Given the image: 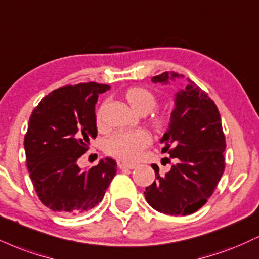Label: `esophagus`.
<instances>
[{
  "instance_id": "34e87169",
  "label": "esophagus",
  "mask_w": 259,
  "mask_h": 259,
  "mask_svg": "<svg viewBox=\"0 0 259 259\" xmlns=\"http://www.w3.org/2000/svg\"><path fill=\"white\" fill-rule=\"evenodd\" d=\"M118 166H119V169H135L136 166H138V164H133V163H125V161H119L118 163Z\"/></svg>"
}]
</instances>
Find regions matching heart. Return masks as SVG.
I'll list each match as a JSON object with an SVG mask.
<instances>
[{"instance_id": "b5f03b06", "label": "heart", "mask_w": 259, "mask_h": 259, "mask_svg": "<svg viewBox=\"0 0 259 259\" xmlns=\"http://www.w3.org/2000/svg\"><path fill=\"white\" fill-rule=\"evenodd\" d=\"M125 98L129 105L136 112L147 114L157 106V98L151 90L142 87H133L127 89ZM98 121H101V112L98 113ZM157 129H164L167 125V118L164 114H155L152 119ZM151 145V136L143 130H126L118 132L110 136L105 142L106 153L123 160H136L142 154L143 149Z\"/></svg>"}]
</instances>
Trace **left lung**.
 <instances>
[{
	"mask_svg": "<svg viewBox=\"0 0 259 259\" xmlns=\"http://www.w3.org/2000/svg\"><path fill=\"white\" fill-rule=\"evenodd\" d=\"M182 74L164 72L152 78L167 84ZM163 153L176 160L169 172L159 175L146 187V200L154 210L171 216H186L198 211L212 195L224 171V138L217 106L201 88L188 84L175 95L169 129L160 140Z\"/></svg>",
	"mask_w": 259,
	"mask_h": 259,
	"instance_id": "obj_1",
	"label": "left lung"
}]
</instances>
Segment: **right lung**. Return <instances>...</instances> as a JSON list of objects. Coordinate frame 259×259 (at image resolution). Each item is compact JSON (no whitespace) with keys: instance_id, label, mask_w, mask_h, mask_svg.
Returning a JSON list of instances; mask_svg holds the SVG:
<instances>
[{"instance_id":"obj_1","label":"right lung","mask_w":259,"mask_h":259,"mask_svg":"<svg viewBox=\"0 0 259 259\" xmlns=\"http://www.w3.org/2000/svg\"><path fill=\"white\" fill-rule=\"evenodd\" d=\"M107 84L79 83L53 90L32 111L24 139L26 164L39 200L61 214H79L95 207L117 172L105 158L82 170L78 158L98 135L95 104Z\"/></svg>"}]
</instances>
